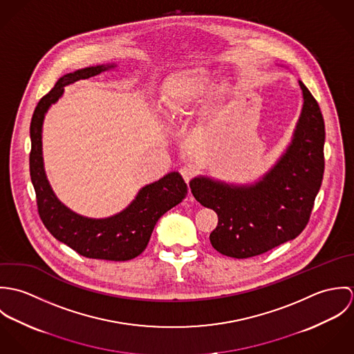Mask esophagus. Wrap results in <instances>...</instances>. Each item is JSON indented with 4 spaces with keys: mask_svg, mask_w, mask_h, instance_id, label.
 Returning a JSON list of instances; mask_svg holds the SVG:
<instances>
[{
    "mask_svg": "<svg viewBox=\"0 0 354 354\" xmlns=\"http://www.w3.org/2000/svg\"><path fill=\"white\" fill-rule=\"evenodd\" d=\"M180 173H181L183 178H184L187 183H189L191 178L194 177V174H195V170H194V167H191V166H183V167L180 169ZM191 201H192V196H191Z\"/></svg>",
    "mask_w": 354,
    "mask_h": 354,
    "instance_id": "obj_1",
    "label": "esophagus"
}]
</instances>
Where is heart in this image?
Segmentation results:
<instances>
[{"instance_id":"b5f03b06","label":"heart","mask_w":354,"mask_h":354,"mask_svg":"<svg viewBox=\"0 0 354 354\" xmlns=\"http://www.w3.org/2000/svg\"><path fill=\"white\" fill-rule=\"evenodd\" d=\"M212 90V76L204 69H191L177 75L166 86L160 103L167 115L184 111L187 107L204 101Z\"/></svg>"}]
</instances>
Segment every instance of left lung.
<instances>
[{"label": "left lung", "instance_id": "1", "mask_svg": "<svg viewBox=\"0 0 354 354\" xmlns=\"http://www.w3.org/2000/svg\"><path fill=\"white\" fill-rule=\"evenodd\" d=\"M292 143L278 162L250 185L195 177V199L218 215L209 241L218 252L247 259L296 239L308 223L324 173V121L309 90Z\"/></svg>", "mask_w": 354, "mask_h": 354}]
</instances>
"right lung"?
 <instances>
[{"label":"right lung","mask_w":354,"mask_h":354,"mask_svg":"<svg viewBox=\"0 0 354 354\" xmlns=\"http://www.w3.org/2000/svg\"><path fill=\"white\" fill-rule=\"evenodd\" d=\"M114 66L115 64L97 65L66 73L38 102L30 127V174L39 216L58 241L90 259L125 261L146 250L158 219L185 199L188 187L181 174L171 171L163 176L160 180L143 187L135 201L121 212L109 218L94 219L73 212L57 199L48 181L42 156L45 114L51 104L62 97L64 87L80 79L97 76Z\"/></svg>","instance_id":"right-lung-1"}]
</instances>
